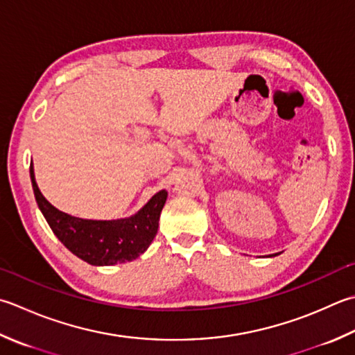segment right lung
<instances>
[{
    "label": "right lung",
    "mask_w": 355,
    "mask_h": 355,
    "mask_svg": "<svg viewBox=\"0 0 355 355\" xmlns=\"http://www.w3.org/2000/svg\"><path fill=\"white\" fill-rule=\"evenodd\" d=\"M31 180L35 200L53 234L69 251L94 266H110L140 257L157 235L159 214L168 198V192L159 191L128 218L85 220L49 203L35 182L32 163Z\"/></svg>",
    "instance_id": "1"
}]
</instances>
